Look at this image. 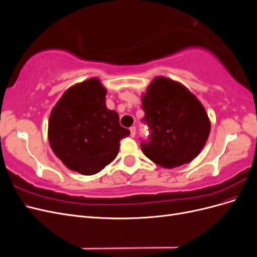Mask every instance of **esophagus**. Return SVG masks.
<instances>
[{
    "mask_svg": "<svg viewBox=\"0 0 257 257\" xmlns=\"http://www.w3.org/2000/svg\"><path fill=\"white\" fill-rule=\"evenodd\" d=\"M130 131H131V137H134L136 135V127L135 126H132L130 128Z\"/></svg>",
    "mask_w": 257,
    "mask_h": 257,
    "instance_id": "esophagus-1",
    "label": "esophagus"
}]
</instances>
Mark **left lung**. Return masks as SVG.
<instances>
[{
	"label": "left lung",
	"mask_w": 257,
	"mask_h": 257,
	"mask_svg": "<svg viewBox=\"0 0 257 257\" xmlns=\"http://www.w3.org/2000/svg\"><path fill=\"white\" fill-rule=\"evenodd\" d=\"M145 122L150 130L141 147L148 159L164 168L181 166L203 149L210 121L204 106L181 83L157 77L142 97Z\"/></svg>",
	"instance_id": "8db88e82"
}]
</instances>
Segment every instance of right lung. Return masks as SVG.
I'll return each mask as SVG.
<instances>
[{
    "instance_id": "obj_1",
    "label": "right lung",
    "mask_w": 257,
    "mask_h": 257,
    "mask_svg": "<svg viewBox=\"0 0 257 257\" xmlns=\"http://www.w3.org/2000/svg\"><path fill=\"white\" fill-rule=\"evenodd\" d=\"M106 89L97 78L77 83L52 108L48 139L63 164L82 175L99 173L119 152L120 141L131 134L119 114L106 107Z\"/></svg>"
}]
</instances>
